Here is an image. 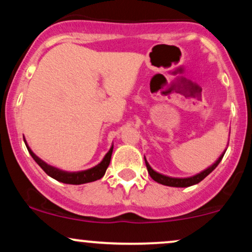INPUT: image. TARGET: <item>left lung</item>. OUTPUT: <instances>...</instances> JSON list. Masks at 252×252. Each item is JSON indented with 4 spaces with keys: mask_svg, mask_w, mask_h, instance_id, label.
I'll return each instance as SVG.
<instances>
[{
    "mask_svg": "<svg viewBox=\"0 0 252 252\" xmlns=\"http://www.w3.org/2000/svg\"><path fill=\"white\" fill-rule=\"evenodd\" d=\"M224 154H225V152L222 153V155L220 156V158H219L218 160L216 161V163H213L212 166L209 167V168L205 169L204 172L199 173V174L192 176V178H186V179L169 178V176L160 174V173L155 172V170L149 166V163L147 162L146 158H144V161H146V166H147V169H148L149 175L152 176V179L154 181L158 182V184H161V185H166V186H170V187H189V186H192V185L199 184V182H200L201 180H204V179L206 178V176L209 175L211 172H213V169H215L216 167L219 164V162H220V161H221V158H222V156H224Z\"/></svg>",
    "mask_w": 252,
    "mask_h": 252,
    "instance_id": "1",
    "label": "left lung"
}]
</instances>
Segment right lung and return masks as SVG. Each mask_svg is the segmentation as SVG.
Returning a JSON list of instances; mask_svg holds the SVG:
<instances>
[{"label": "right lung", "mask_w": 252, "mask_h": 252, "mask_svg": "<svg viewBox=\"0 0 252 252\" xmlns=\"http://www.w3.org/2000/svg\"><path fill=\"white\" fill-rule=\"evenodd\" d=\"M27 146V144H26ZM112 148L109 150L108 154L104 156L103 161L99 164H97L96 167L94 168H90L86 170H82V172H65V170H62L59 168H56V167L50 166L42 161L41 158H37V156L32 152L30 147H27L28 152L32 155V158L35 160V162L39 164L40 167L43 169V172L46 173L47 175H50L51 178L56 179V180L63 182V184H70V185H82V184H86V182H92L96 181L98 179L103 178V175L105 174L106 168L109 167L110 160H111V154H112Z\"/></svg>", "instance_id": "add662e5"}]
</instances>
